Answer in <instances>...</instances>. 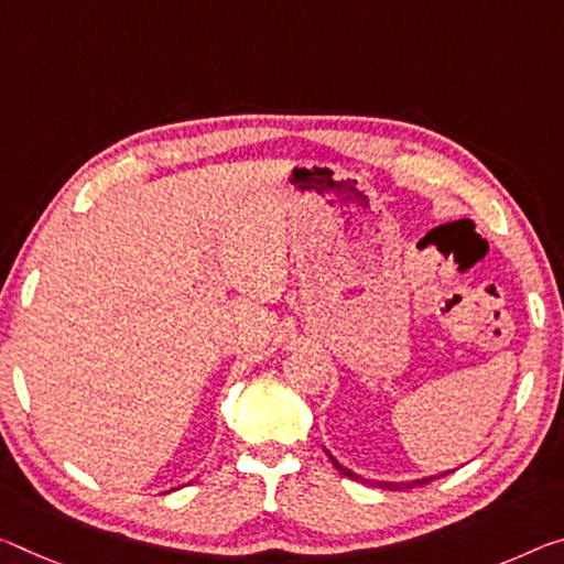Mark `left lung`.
I'll list each match as a JSON object with an SVG mask.
<instances>
[{"label": "left lung", "instance_id": "left-lung-1", "mask_svg": "<svg viewBox=\"0 0 564 564\" xmlns=\"http://www.w3.org/2000/svg\"><path fill=\"white\" fill-rule=\"evenodd\" d=\"M330 457V454H328ZM330 462H334V467L341 471L344 477H351V479H361V481H366L364 477H359V475H354L351 469H346V467H341V464H338L334 457H330ZM444 475H449V471H444ZM444 475H432V477H424V479H411V481H377V487H381V489H409V487H422V485H426V481H432V479H440V477H444ZM373 485V481H371Z\"/></svg>", "mask_w": 564, "mask_h": 564}]
</instances>
